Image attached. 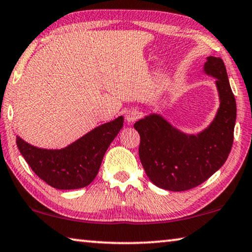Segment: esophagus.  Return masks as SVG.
<instances>
[{
    "mask_svg": "<svg viewBox=\"0 0 252 252\" xmlns=\"http://www.w3.org/2000/svg\"><path fill=\"white\" fill-rule=\"evenodd\" d=\"M139 117H141V113H139V110L137 109H130L127 111L126 114L127 123H134L135 121H137Z\"/></svg>",
    "mask_w": 252,
    "mask_h": 252,
    "instance_id": "obj_1",
    "label": "esophagus"
}]
</instances>
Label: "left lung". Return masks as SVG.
<instances>
[{
    "instance_id": "obj_1",
    "label": "left lung",
    "mask_w": 252,
    "mask_h": 252,
    "mask_svg": "<svg viewBox=\"0 0 252 252\" xmlns=\"http://www.w3.org/2000/svg\"><path fill=\"white\" fill-rule=\"evenodd\" d=\"M205 72L216 77L220 109L214 122L198 135H186L158 115L134 124L138 131V154L146 175L162 189L184 191L206 181L224 164L234 138L237 103L224 62L210 56Z\"/></svg>"
}]
</instances>
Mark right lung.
Returning <instances> with one entry per match:
<instances>
[{
	"instance_id": "obj_1",
	"label": "right lung",
	"mask_w": 252,
	"mask_h": 252,
	"mask_svg": "<svg viewBox=\"0 0 252 252\" xmlns=\"http://www.w3.org/2000/svg\"><path fill=\"white\" fill-rule=\"evenodd\" d=\"M123 117L103 124L62 150L38 149L17 136V145L32 171L57 189H79L90 185L98 175L110 143L117 136Z\"/></svg>"
}]
</instances>
